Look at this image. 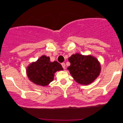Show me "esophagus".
<instances>
[{"label":"esophagus","mask_w":123,"mask_h":123,"mask_svg":"<svg viewBox=\"0 0 123 123\" xmlns=\"http://www.w3.org/2000/svg\"><path fill=\"white\" fill-rule=\"evenodd\" d=\"M61 65H62V67H63V68L65 69V63H62Z\"/></svg>","instance_id":"1"}]
</instances>
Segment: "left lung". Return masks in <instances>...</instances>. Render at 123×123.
<instances>
[{"label":"left lung","instance_id":"1","mask_svg":"<svg viewBox=\"0 0 123 123\" xmlns=\"http://www.w3.org/2000/svg\"><path fill=\"white\" fill-rule=\"evenodd\" d=\"M71 63L67 68L77 83L87 85L94 81L101 72V65L98 59L91 55L73 54L68 58Z\"/></svg>","mask_w":123,"mask_h":123}]
</instances>
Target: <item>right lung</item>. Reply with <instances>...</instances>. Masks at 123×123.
<instances>
[{"label":"right lung","mask_w":123,"mask_h":123,"mask_svg":"<svg viewBox=\"0 0 123 123\" xmlns=\"http://www.w3.org/2000/svg\"><path fill=\"white\" fill-rule=\"evenodd\" d=\"M62 70L59 63L56 61L51 62L49 56L43 55L27 67L26 74L29 80L33 83L47 86L53 81L55 73Z\"/></svg>","instance_id":"add662e5"}]
</instances>
